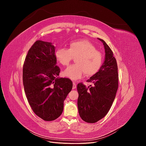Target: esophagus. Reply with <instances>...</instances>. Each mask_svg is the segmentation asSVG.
Here are the masks:
<instances>
[{"mask_svg":"<svg viewBox=\"0 0 146 146\" xmlns=\"http://www.w3.org/2000/svg\"><path fill=\"white\" fill-rule=\"evenodd\" d=\"M76 87H77L76 83L75 82H73V89H76Z\"/></svg>","mask_w":146,"mask_h":146,"instance_id":"1","label":"esophagus"}]
</instances>
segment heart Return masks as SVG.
Segmentation results:
<instances>
[{"label": "heart", "instance_id": "b5f03b06", "mask_svg": "<svg viewBox=\"0 0 146 146\" xmlns=\"http://www.w3.org/2000/svg\"><path fill=\"white\" fill-rule=\"evenodd\" d=\"M56 60L63 66H68L74 58L76 64L70 65L63 72L64 76L73 80L85 74L93 76L99 71L103 63V55L97 47L87 40L73 41L69 48H58L55 52Z\"/></svg>", "mask_w": 146, "mask_h": 146}]
</instances>
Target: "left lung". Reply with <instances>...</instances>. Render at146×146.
Instances as JSON below:
<instances>
[{"label":"left lung","mask_w":146,"mask_h":146,"mask_svg":"<svg viewBox=\"0 0 146 146\" xmlns=\"http://www.w3.org/2000/svg\"><path fill=\"white\" fill-rule=\"evenodd\" d=\"M105 60L99 71L87 80L92 85L86 87L82 83L77 85V105L82 119L95 123L102 119L111 108L118 88L117 65L111 48L103 39Z\"/></svg>","instance_id":"1"}]
</instances>
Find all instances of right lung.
I'll use <instances>...</instances> for the list:
<instances>
[{"label": "right lung", "instance_id": "add662e5", "mask_svg": "<svg viewBox=\"0 0 146 146\" xmlns=\"http://www.w3.org/2000/svg\"><path fill=\"white\" fill-rule=\"evenodd\" d=\"M55 47L38 40L29 49L23 66L24 91L33 112L44 121H51L63 112L64 100L72 88L68 78H58Z\"/></svg>", "mask_w": 146, "mask_h": 146}]
</instances>
